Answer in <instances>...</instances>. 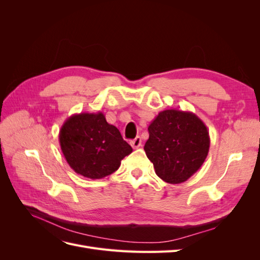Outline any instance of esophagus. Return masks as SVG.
Listing matches in <instances>:
<instances>
[{"instance_id":"esophagus-1","label":"esophagus","mask_w":260,"mask_h":260,"mask_svg":"<svg viewBox=\"0 0 260 260\" xmlns=\"http://www.w3.org/2000/svg\"><path fill=\"white\" fill-rule=\"evenodd\" d=\"M130 144L133 148H139L141 145H142V140H141L140 137H137L135 140L130 141Z\"/></svg>"}]
</instances>
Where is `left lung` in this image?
<instances>
[{"instance_id":"left-lung-1","label":"left lung","mask_w":260,"mask_h":260,"mask_svg":"<svg viewBox=\"0 0 260 260\" xmlns=\"http://www.w3.org/2000/svg\"><path fill=\"white\" fill-rule=\"evenodd\" d=\"M144 145L156 175L170 184L191 178L205 161L210 138L206 124L192 112L166 109L148 125Z\"/></svg>"}]
</instances>
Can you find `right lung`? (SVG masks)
I'll return each mask as SVG.
<instances>
[{
    "label": "right lung",
    "mask_w": 260,
    "mask_h": 260,
    "mask_svg": "<svg viewBox=\"0 0 260 260\" xmlns=\"http://www.w3.org/2000/svg\"><path fill=\"white\" fill-rule=\"evenodd\" d=\"M59 145L76 174L92 180L112 175L132 153L119 130L109 124L102 112L68 117L59 130Z\"/></svg>",
    "instance_id": "1"
}]
</instances>
